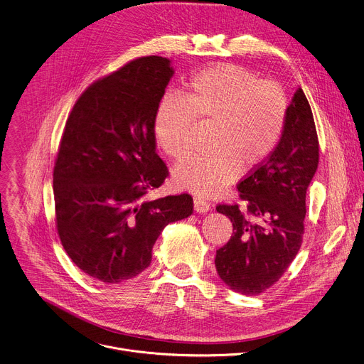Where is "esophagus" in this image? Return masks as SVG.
<instances>
[{
  "label": "esophagus",
  "mask_w": 364,
  "mask_h": 364,
  "mask_svg": "<svg viewBox=\"0 0 364 364\" xmlns=\"http://www.w3.org/2000/svg\"><path fill=\"white\" fill-rule=\"evenodd\" d=\"M193 208H195L196 213H203L204 214V213H208L211 210V205H210L208 200H205L204 198L195 196L193 198Z\"/></svg>",
  "instance_id": "obj_1"
}]
</instances>
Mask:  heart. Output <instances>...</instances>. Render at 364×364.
Here are the masks:
<instances>
[{
    "label": "heart",
    "mask_w": 364,
    "mask_h": 364,
    "mask_svg": "<svg viewBox=\"0 0 364 364\" xmlns=\"http://www.w3.org/2000/svg\"><path fill=\"white\" fill-rule=\"evenodd\" d=\"M288 112V95L276 80L218 63L195 72L183 85L182 100L166 97L159 102L153 132L161 150L182 159L191 150L196 118L213 124L211 153L183 160L175 169V182L200 195H217L234 182L240 166L255 169L274 151Z\"/></svg>",
    "instance_id": "heart-1"
}]
</instances>
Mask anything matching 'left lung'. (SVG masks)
<instances>
[{
	"label": "left lung",
	"instance_id": "obj_1",
	"mask_svg": "<svg viewBox=\"0 0 364 364\" xmlns=\"http://www.w3.org/2000/svg\"><path fill=\"white\" fill-rule=\"evenodd\" d=\"M318 160L314 115L298 88L277 147L237 185L247 210L241 211L238 204L217 205V211L231 220L232 235L217 250L215 267L232 291L259 295L294 262L302 245L306 189Z\"/></svg>",
	"mask_w": 364,
	"mask_h": 364
}]
</instances>
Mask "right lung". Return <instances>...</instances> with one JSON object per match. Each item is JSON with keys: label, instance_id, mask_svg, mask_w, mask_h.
<instances>
[{"label": "right lung", "instance_id": "1", "mask_svg": "<svg viewBox=\"0 0 364 364\" xmlns=\"http://www.w3.org/2000/svg\"><path fill=\"white\" fill-rule=\"evenodd\" d=\"M173 75L161 56L134 59L75 102L53 169L56 228L72 262L104 284L140 274L164 228L193 213L188 193L144 196L169 171L153 118Z\"/></svg>", "mask_w": 364, "mask_h": 364}]
</instances>
